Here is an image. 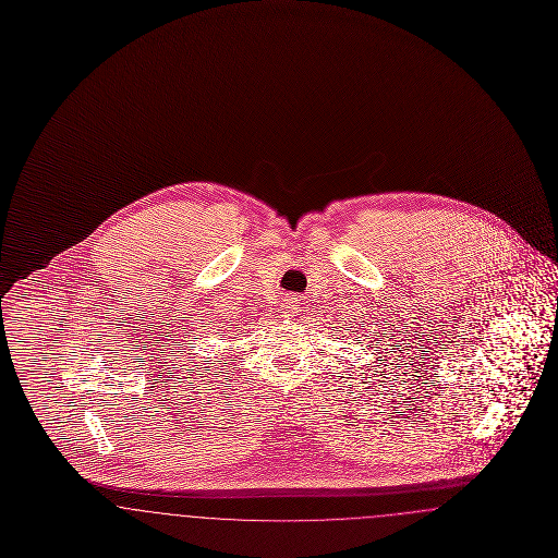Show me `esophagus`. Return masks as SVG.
I'll use <instances>...</instances> for the list:
<instances>
[{"mask_svg": "<svg viewBox=\"0 0 558 558\" xmlns=\"http://www.w3.org/2000/svg\"><path fill=\"white\" fill-rule=\"evenodd\" d=\"M280 314H282V318H292V316H296V314H299V305H296V301H294L292 296L282 301V305H280Z\"/></svg>", "mask_w": 558, "mask_h": 558, "instance_id": "1", "label": "esophagus"}]
</instances>
